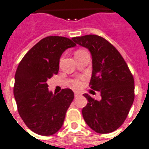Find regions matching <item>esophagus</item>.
Segmentation results:
<instances>
[{
    "label": "esophagus",
    "instance_id": "esophagus-1",
    "mask_svg": "<svg viewBox=\"0 0 149 149\" xmlns=\"http://www.w3.org/2000/svg\"><path fill=\"white\" fill-rule=\"evenodd\" d=\"M74 95H75V97H78V96H79V95H81V94H80L79 92H77V91H76V92L74 93Z\"/></svg>",
    "mask_w": 149,
    "mask_h": 149
}]
</instances>
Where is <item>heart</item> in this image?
<instances>
[{"mask_svg":"<svg viewBox=\"0 0 149 149\" xmlns=\"http://www.w3.org/2000/svg\"><path fill=\"white\" fill-rule=\"evenodd\" d=\"M78 52H81V51H78ZM80 85H81V79H75L73 81V86L75 87H79Z\"/></svg>","mask_w":149,"mask_h":149,"instance_id":"1","label":"heart"}]
</instances>
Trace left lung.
I'll return each mask as SVG.
<instances>
[{
  "label": "left lung",
  "instance_id": "left-lung-1",
  "mask_svg": "<svg viewBox=\"0 0 149 149\" xmlns=\"http://www.w3.org/2000/svg\"><path fill=\"white\" fill-rule=\"evenodd\" d=\"M72 40L88 49L92 58L91 88L101 94V100L87 94L83 108L85 122L94 131L108 134L120 127L134 99V80L120 52L103 37L86 35Z\"/></svg>",
  "mask_w": 149,
  "mask_h": 149
}]
</instances>
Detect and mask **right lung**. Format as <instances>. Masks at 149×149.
<instances>
[{
    "instance_id": "1",
    "label": "right lung",
    "mask_w": 149,
    "mask_h": 149,
    "mask_svg": "<svg viewBox=\"0 0 149 149\" xmlns=\"http://www.w3.org/2000/svg\"><path fill=\"white\" fill-rule=\"evenodd\" d=\"M75 46L66 37H45L27 52L17 68L14 95L18 111L26 125L37 134H54L64 123L74 93L66 88L53 94L47 80L58 72L62 53Z\"/></svg>"
}]
</instances>
